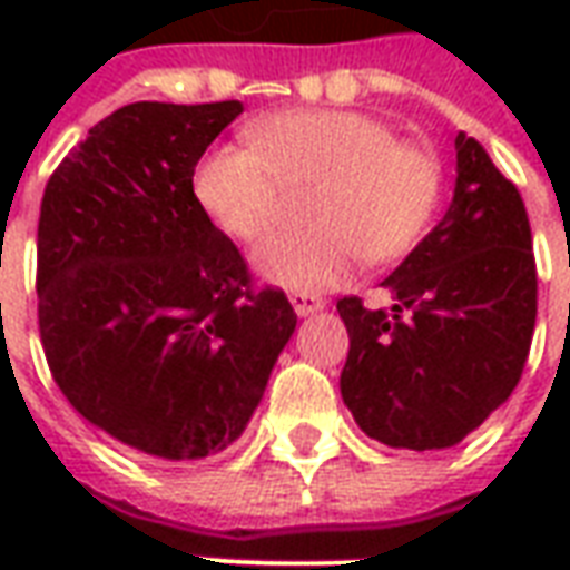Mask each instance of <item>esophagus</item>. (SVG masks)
I'll return each mask as SVG.
<instances>
[{
    "mask_svg": "<svg viewBox=\"0 0 570 570\" xmlns=\"http://www.w3.org/2000/svg\"><path fill=\"white\" fill-rule=\"evenodd\" d=\"M289 305H293L298 317H308V314L323 308V298L311 296V293H289Z\"/></svg>",
    "mask_w": 570,
    "mask_h": 570,
    "instance_id": "34e87169",
    "label": "esophagus"
}]
</instances>
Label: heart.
Instances as JSON below:
<instances>
[{
    "instance_id": "heart-1",
    "label": "heart",
    "mask_w": 570,
    "mask_h": 570,
    "mask_svg": "<svg viewBox=\"0 0 570 570\" xmlns=\"http://www.w3.org/2000/svg\"><path fill=\"white\" fill-rule=\"evenodd\" d=\"M293 191H311L308 232L272 237L256 268L298 293L333 289L363 259L409 256L442 195V164L424 146L400 142L379 118L347 109H296L253 128V140L204 155L195 195L219 232L256 244L284 216Z\"/></svg>"
}]
</instances>
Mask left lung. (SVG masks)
Listing matches in <instances>:
<instances>
[{"label": "left lung", "mask_w": 570, "mask_h": 570, "mask_svg": "<svg viewBox=\"0 0 570 570\" xmlns=\"http://www.w3.org/2000/svg\"><path fill=\"white\" fill-rule=\"evenodd\" d=\"M449 210L382 286L391 308L338 298L351 335L342 400L391 449H449L501 406L525 370L538 268L519 188L458 134Z\"/></svg>", "instance_id": "8db88e82"}]
</instances>
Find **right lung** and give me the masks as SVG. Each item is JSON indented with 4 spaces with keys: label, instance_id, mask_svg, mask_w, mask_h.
<instances>
[{
    "label": "right lung",
    "instance_id": "1",
    "mask_svg": "<svg viewBox=\"0 0 570 570\" xmlns=\"http://www.w3.org/2000/svg\"><path fill=\"white\" fill-rule=\"evenodd\" d=\"M240 112L121 106L45 186L36 293L51 375L81 419L161 461L232 445L296 330L284 289L253 286L191 186Z\"/></svg>",
    "mask_w": 570,
    "mask_h": 570
}]
</instances>
